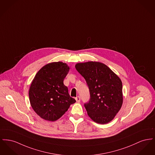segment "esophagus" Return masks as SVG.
Here are the masks:
<instances>
[{
    "label": "esophagus",
    "instance_id": "1",
    "mask_svg": "<svg viewBox=\"0 0 155 155\" xmlns=\"http://www.w3.org/2000/svg\"><path fill=\"white\" fill-rule=\"evenodd\" d=\"M75 100L77 102H79L80 101V100H81V98H80V97H79V96H78V97H75Z\"/></svg>",
    "mask_w": 155,
    "mask_h": 155
}]
</instances>
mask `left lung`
Here are the masks:
<instances>
[{
  "label": "left lung",
  "mask_w": 155,
  "mask_h": 155,
  "mask_svg": "<svg viewBox=\"0 0 155 155\" xmlns=\"http://www.w3.org/2000/svg\"><path fill=\"white\" fill-rule=\"evenodd\" d=\"M75 68L84 78L89 88L90 98L84 104L88 116L98 124L108 123L114 118L122 105L120 79L107 65L100 62L77 63Z\"/></svg>",
  "instance_id": "obj_1"
}]
</instances>
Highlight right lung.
Masks as SVG:
<instances>
[{
    "label": "right lung",
    "instance_id": "add662e5",
    "mask_svg": "<svg viewBox=\"0 0 155 155\" xmlns=\"http://www.w3.org/2000/svg\"><path fill=\"white\" fill-rule=\"evenodd\" d=\"M69 70L63 62L51 63L43 67L35 77L28 92L29 100L32 108L41 118L55 121L76 102L63 83Z\"/></svg>",
    "mask_w": 155,
    "mask_h": 155
}]
</instances>
